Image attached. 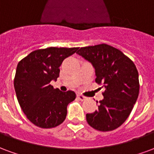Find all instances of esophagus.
<instances>
[{"label":"esophagus","mask_w":154,"mask_h":154,"mask_svg":"<svg viewBox=\"0 0 154 154\" xmlns=\"http://www.w3.org/2000/svg\"><path fill=\"white\" fill-rule=\"evenodd\" d=\"M77 97H78L80 101H85V99H86V97H85V96L81 95V94H77Z\"/></svg>","instance_id":"34e87169"}]
</instances>
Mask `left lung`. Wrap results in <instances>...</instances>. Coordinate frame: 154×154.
Segmentation results:
<instances>
[{"mask_svg": "<svg viewBox=\"0 0 154 154\" xmlns=\"http://www.w3.org/2000/svg\"><path fill=\"white\" fill-rule=\"evenodd\" d=\"M76 53L93 65L95 81L105 88L98 109L86 114L87 122L97 131H113L125 122L139 96L136 66L122 51L105 43L81 48Z\"/></svg>", "mask_w": 154, "mask_h": 154, "instance_id": "left-lung-1", "label": "left lung"}]
</instances>
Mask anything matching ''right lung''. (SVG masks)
<instances>
[{
	"label": "right lung",
	"instance_id": "1",
	"mask_svg": "<svg viewBox=\"0 0 154 154\" xmlns=\"http://www.w3.org/2000/svg\"><path fill=\"white\" fill-rule=\"evenodd\" d=\"M79 48H48L32 51L18 63L14 79L18 102L27 118L44 129L65 121L67 106L75 99L74 91L61 92L50 85L59 77V67Z\"/></svg>",
	"mask_w": 154,
	"mask_h": 154
}]
</instances>
